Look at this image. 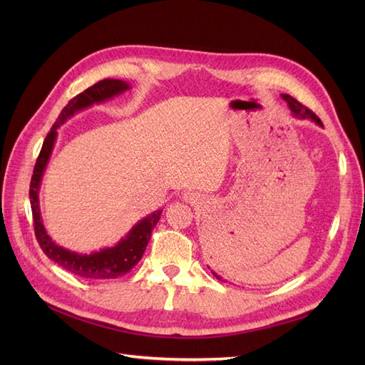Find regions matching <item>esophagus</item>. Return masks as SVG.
<instances>
[{
	"label": "esophagus",
	"mask_w": 365,
	"mask_h": 365,
	"mask_svg": "<svg viewBox=\"0 0 365 365\" xmlns=\"http://www.w3.org/2000/svg\"><path fill=\"white\" fill-rule=\"evenodd\" d=\"M182 200L185 201V202H189V204H192V205H195V204H200L202 200H201V196L197 195V193H193V192H185L184 195H182Z\"/></svg>",
	"instance_id": "1"
}]
</instances>
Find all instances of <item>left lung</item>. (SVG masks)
<instances>
[{
  "label": "left lung",
  "instance_id": "1",
  "mask_svg": "<svg viewBox=\"0 0 365 365\" xmlns=\"http://www.w3.org/2000/svg\"><path fill=\"white\" fill-rule=\"evenodd\" d=\"M282 98L283 101L288 103V106H289V109H291V114H292V117H295V118H298V120H309V121H314L315 125H318L319 128H323V123H322V120H319L312 111H309V109L306 108V106H303L300 102H297L294 97H291V96H288V94H282ZM213 272V271H212ZM213 275L217 279V280H220L222 282L224 279L220 277V275H217L216 272H213ZM225 282V280H224Z\"/></svg>",
  "mask_w": 365,
  "mask_h": 365
}]
</instances>
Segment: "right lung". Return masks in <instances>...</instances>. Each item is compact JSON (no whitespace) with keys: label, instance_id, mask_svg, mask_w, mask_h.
Returning <instances> with one entry per match:
<instances>
[{"label":"right lung","instance_id":"right-lung-1","mask_svg":"<svg viewBox=\"0 0 365 365\" xmlns=\"http://www.w3.org/2000/svg\"><path fill=\"white\" fill-rule=\"evenodd\" d=\"M128 90H130V85L125 81L103 79L88 88L83 93L77 94L74 98H71L68 105L61 111L58 120L54 121V125L50 129L46 140H43V145L30 181L29 196L33 213V222H35V236L38 239L39 247L46 252V256L50 260L58 263L63 269L90 280L117 279L134 268L143 257V252H145L149 244L152 230L158 224L163 210L158 208L153 213L140 219L138 222L128 231L126 236L121 237L114 247H106L98 251H93L90 254H83L63 248L50 237L41 215L39 189L43 172H46L51 157L54 143H56L58 138V129L67 123V121L77 113H81L83 109H88L94 105L111 101V98L126 93Z\"/></svg>","mask_w":365,"mask_h":365}]
</instances>
